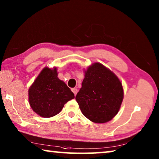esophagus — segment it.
Masks as SVG:
<instances>
[{
	"label": "esophagus",
	"instance_id": "obj_1",
	"mask_svg": "<svg viewBox=\"0 0 159 159\" xmlns=\"http://www.w3.org/2000/svg\"><path fill=\"white\" fill-rule=\"evenodd\" d=\"M71 90H72V92L74 93V95L76 96V94H77V93H78V90H77V88H72Z\"/></svg>",
	"mask_w": 159,
	"mask_h": 159
}]
</instances>
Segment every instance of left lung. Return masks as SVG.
I'll return each instance as SVG.
<instances>
[{
	"label": "left lung",
	"mask_w": 159,
	"mask_h": 159,
	"mask_svg": "<svg viewBox=\"0 0 159 159\" xmlns=\"http://www.w3.org/2000/svg\"><path fill=\"white\" fill-rule=\"evenodd\" d=\"M123 98V90L119 79L99 63L88 67L82 87L76 96L83 114L97 123L111 120L119 111Z\"/></svg>",
	"instance_id": "left-lung-1"
}]
</instances>
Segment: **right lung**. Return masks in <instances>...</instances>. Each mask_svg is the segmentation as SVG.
I'll list each match as a JSON object with an SVG mask.
<instances>
[{"label":"right lung","mask_w":159,"mask_h":159,"mask_svg":"<svg viewBox=\"0 0 159 159\" xmlns=\"http://www.w3.org/2000/svg\"><path fill=\"white\" fill-rule=\"evenodd\" d=\"M74 98L65 83L58 79L56 68H44L29 90L31 107L44 118L59 114L64 104Z\"/></svg>","instance_id":"right-lung-1"}]
</instances>
